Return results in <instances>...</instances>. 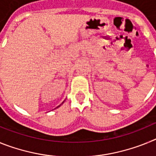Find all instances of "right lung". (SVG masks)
I'll use <instances>...</instances> for the list:
<instances>
[{
	"label": "right lung",
	"mask_w": 156,
	"mask_h": 156,
	"mask_svg": "<svg viewBox=\"0 0 156 156\" xmlns=\"http://www.w3.org/2000/svg\"><path fill=\"white\" fill-rule=\"evenodd\" d=\"M63 102H64V101H63ZM63 102H62V103H63ZM60 105H58V106L57 108H58V107H59V106H60Z\"/></svg>",
	"instance_id": "add662e5"
}]
</instances>
